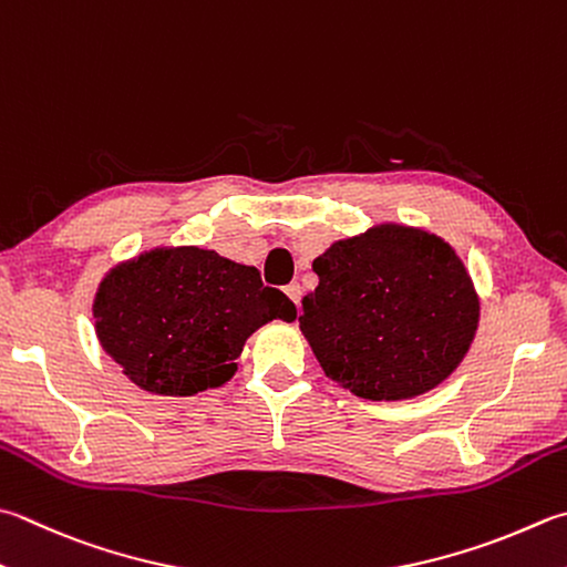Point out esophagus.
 <instances>
[{
  "label": "esophagus",
  "mask_w": 567,
  "mask_h": 567,
  "mask_svg": "<svg viewBox=\"0 0 567 567\" xmlns=\"http://www.w3.org/2000/svg\"><path fill=\"white\" fill-rule=\"evenodd\" d=\"M284 291H286V296L288 298H291V301L298 306V303H301V293H303V288H301V284H298V281H293V284H288L286 288H284Z\"/></svg>",
  "instance_id": "34e87169"
}]
</instances>
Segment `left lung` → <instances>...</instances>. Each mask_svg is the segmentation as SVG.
Masks as SVG:
<instances>
[{"label": "left lung", "instance_id": "1", "mask_svg": "<svg viewBox=\"0 0 567 567\" xmlns=\"http://www.w3.org/2000/svg\"><path fill=\"white\" fill-rule=\"evenodd\" d=\"M298 328L326 375L362 400L434 390L458 368L478 328V293L436 234L375 224L313 261Z\"/></svg>", "mask_w": 567, "mask_h": 567}]
</instances>
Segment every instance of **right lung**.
I'll use <instances>...</instances> for the list:
<instances>
[{
	"label": "right lung",
	"instance_id": "right-lung-1",
	"mask_svg": "<svg viewBox=\"0 0 567 567\" xmlns=\"http://www.w3.org/2000/svg\"><path fill=\"white\" fill-rule=\"evenodd\" d=\"M101 348L137 388L165 398L221 388L247 338L296 318L254 266L199 247H155L103 276L93 298Z\"/></svg>",
	"mask_w": 567,
	"mask_h": 567
}]
</instances>
